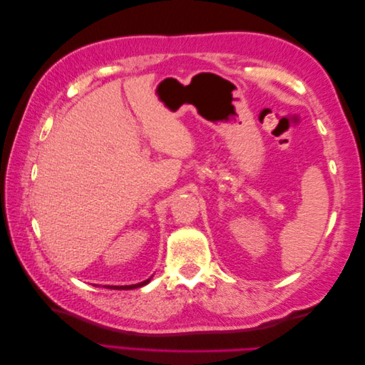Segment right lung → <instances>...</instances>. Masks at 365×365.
<instances>
[{
    "label": "right lung",
    "instance_id": "add662e5",
    "mask_svg": "<svg viewBox=\"0 0 365 365\" xmlns=\"http://www.w3.org/2000/svg\"><path fill=\"white\" fill-rule=\"evenodd\" d=\"M150 279L141 282V283H137V284H129V286H105V288H109V289H135V288H140V286L148 284L150 282Z\"/></svg>",
    "mask_w": 365,
    "mask_h": 365
}]
</instances>
